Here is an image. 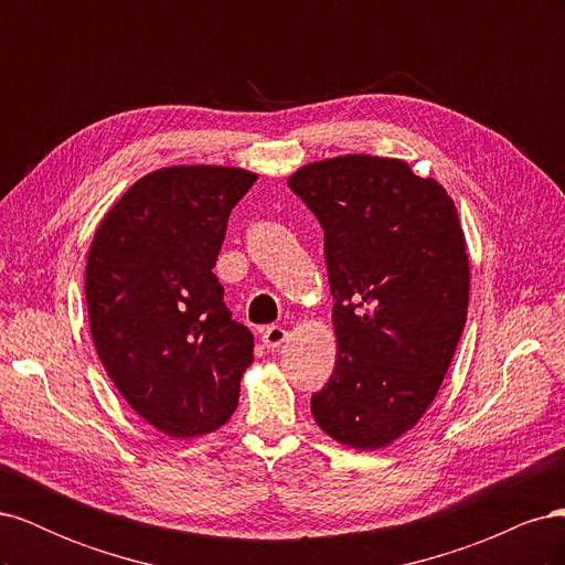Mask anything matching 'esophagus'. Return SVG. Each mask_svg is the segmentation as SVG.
Segmentation results:
<instances>
[{"mask_svg":"<svg viewBox=\"0 0 565 565\" xmlns=\"http://www.w3.org/2000/svg\"><path fill=\"white\" fill-rule=\"evenodd\" d=\"M285 339H287V330L280 328V324H270V328H266V330L262 332V341H264V347H266L268 351L280 349V344H282Z\"/></svg>","mask_w":565,"mask_h":565,"instance_id":"esophagus-1","label":"esophagus"}]
</instances>
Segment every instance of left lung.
<instances>
[{
    "label": "left lung",
    "instance_id": "1",
    "mask_svg": "<svg viewBox=\"0 0 565 565\" xmlns=\"http://www.w3.org/2000/svg\"><path fill=\"white\" fill-rule=\"evenodd\" d=\"M287 185L324 231L337 365L311 398L320 429L384 448L431 405L469 306V256L455 202L403 160L344 156Z\"/></svg>",
    "mask_w": 565,
    "mask_h": 565
}]
</instances>
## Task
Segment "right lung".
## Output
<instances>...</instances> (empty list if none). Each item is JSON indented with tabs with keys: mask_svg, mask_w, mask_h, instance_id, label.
<instances>
[{
	"mask_svg": "<svg viewBox=\"0 0 565 565\" xmlns=\"http://www.w3.org/2000/svg\"><path fill=\"white\" fill-rule=\"evenodd\" d=\"M254 181L233 167L158 169L94 235L84 295L98 358L136 413L172 438L226 424L254 361V334L212 273Z\"/></svg>",
	"mask_w": 565,
	"mask_h": 565,
	"instance_id": "right-lung-1",
	"label": "right lung"
}]
</instances>
